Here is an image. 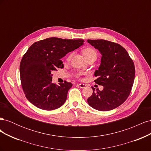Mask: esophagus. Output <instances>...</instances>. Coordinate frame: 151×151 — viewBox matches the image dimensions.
Instances as JSON below:
<instances>
[{
  "label": "esophagus",
  "instance_id": "34e87169",
  "mask_svg": "<svg viewBox=\"0 0 151 151\" xmlns=\"http://www.w3.org/2000/svg\"><path fill=\"white\" fill-rule=\"evenodd\" d=\"M77 86H79L81 88H84L86 87V84H77Z\"/></svg>",
  "mask_w": 151,
  "mask_h": 151
}]
</instances>
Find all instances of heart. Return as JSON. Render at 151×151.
<instances>
[{"mask_svg":"<svg viewBox=\"0 0 151 151\" xmlns=\"http://www.w3.org/2000/svg\"><path fill=\"white\" fill-rule=\"evenodd\" d=\"M83 53L84 55V57L88 59V60L93 58H97V53L93 48L88 47V48H84L83 50ZM72 55H73V53H70V54H68V55L67 57V60H70L71 57H72Z\"/></svg>","mask_w":151,"mask_h":151,"instance_id":"1","label":"heart"}]
</instances>
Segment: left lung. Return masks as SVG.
I'll return each instance as SVG.
<instances>
[{
  "label": "left lung",
  "mask_w": 151,
  "mask_h": 151,
  "mask_svg": "<svg viewBox=\"0 0 151 151\" xmlns=\"http://www.w3.org/2000/svg\"><path fill=\"white\" fill-rule=\"evenodd\" d=\"M101 54V64L94 72V82L103 89L93 90L88 99L89 106L99 111H109L124 103L131 92L135 79L134 63L120 45L104 40H88Z\"/></svg>",
  "instance_id": "8db88e82"
}]
</instances>
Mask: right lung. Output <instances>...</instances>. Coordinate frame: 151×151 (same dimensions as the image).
I'll list each match as a JSON object with an SVG mask.
<instances>
[{"mask_svg":"<svg viewBox=\"0 0 151 151\" xmlns=\"http://www.w3.org/2000/svg\"><path fill=\"white\" fill-rule=\"evenodd\" d=\"M83 40L49 38L34 43L20 63L22 89L28 101L38 108L53 110L65 103L72 84L56 85L52 83V72L63 68L61 60L65 55L84 44Z\"/></svg>","mask_w":151,"mask_h":151,"instance_id":"right-lung-1","label":"right lung"}]
</instances>
